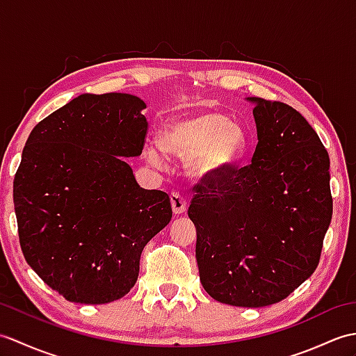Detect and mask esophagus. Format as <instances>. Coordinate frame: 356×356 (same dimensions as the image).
Returning a JSON list of instances; mask_svg holds the SVG:
<instances>
[{
	"instance_id": "1",
	"label": "esophagus",
	"mask_w": 356,
	"mask_h": 356,
	"mask_svg": "<svg viewBox=\"0 0 356 356\" xmlns=\"http://www.w3.org/2000/svg\"><path fill=\"white\" fill-rule=\"evenodd\" d=\"M170 202H171L172 212H175L176 216H180V213H184V212L186 211V200H185V197L180 195L179 193H171Z\"/></svg>"
}]
</instances>
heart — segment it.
Listing matches in <instances>:
<instances>
[{"label": "heart", "instance_id": "heart-1", "mask_svg": "<svg viewBox=\"0 0 356 356\" xmlns=\"http://www.w3.org/2000/svg\"><path fill=\"white\" fill-rule=\"evenodd\" d=\"M162 150L177 159L188 161V175L197 181H212L225 176L244 158L249 136L241 124L218 111H203L191 117L172 120L161 130ZM145 156L159 165L161 154L148 147Z\"/></svg>", "mask_w": 356, "mask_h": 356}]
</instances>
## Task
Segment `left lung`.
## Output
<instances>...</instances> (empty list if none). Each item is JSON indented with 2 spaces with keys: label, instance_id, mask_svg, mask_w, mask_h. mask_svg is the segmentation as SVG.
I'll use <instances>...</instances> for the list:
<instances>
[{
  "label": "left lung",
  "instance_id": "1",
  "mask_svg": "<svg viewBox=\"0 0 356 356\" xmlns=\"http://www.w3.org/2000/svg\"><path fill=\"white\" fill-rule=\"evenodd\" d=\"M258 145L252 163L197 186L200 282L212 299L261 308L290 296L317 268L332 218L329 154L291 106L247 97Z\"/></svg>",
  "mask_w": 356,
  "mask_h": 356
}]
</instances>
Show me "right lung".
<instances>
[{
    "label": "right lung",
    "mask_w": 356,
    "mask_h": 356,
    "mask_svg": "<svg viewBox=\"0 0 356 356\" xmlns=\"http://www.w3.org/2000/svg\"><path fill=\"white\" fill-rule=\"evenodd\" d=\"M147 104L81 94L36 124L13 180L24 258L66 300L102 305L136 284L145 244L171 221L167 193L138 185Z\"/></svg>",
    "instance_id": "obj_1"
}]
</instances>
